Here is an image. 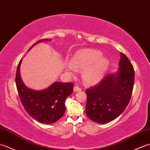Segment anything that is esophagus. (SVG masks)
<instances>
[{
    "instance_id": "esophagus-1",
    "label": "esophagus",
    "mask_w": 150,
    "mask_h": 150,
    "mask_svg": "<svg viewBox=\"0 0 150 150\" xmlns=\"http://www.w3.org/2000/svg\"><path fill=\"white\" fill-rule=\"evenodd\" d=\"M81 90H82L81 88L78 86H74V88H73V90H74V91H81Z\"/></svg>"
}]
</instances>
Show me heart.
Segmentation results:
<instances>
[{"mask_svg":"<svg viewBox=\"0 0 150 150\" xmlns=\"http://www.w3.org/2000/svg\"><path fill=\"white\" fill-rule=\"evenodd\" d=\"M72 63L67 66L70 72L77 71V68L84 69L83 78L89 84H95L103 78L110 66V62L103 57V53L97 50H80L73 57Z\"/></svg>","mask_w":150,"mask_h":150,"instance_id":"heart-1","label":"heart"}]
</instances>
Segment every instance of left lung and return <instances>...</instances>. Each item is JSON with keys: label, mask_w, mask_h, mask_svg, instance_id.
Segmentation results:
<instances>
[{"label": "left lung", "mask_w": 150, "mask_h": 150, "mask_svg": "<svg viewBox=\"0 0 150 150\" xmlns=\"http://www.w3.org/2000/svg\"><path fill=\"white\" fill-rule=\"evenodd\" d=\"M135 70L125 54L120 52L119 71L108 75L98 84L86 90V113L99 124L111 122L122 113L132 97Z\"/></svg>", "instance_id": "obj_1"}]
</instances>
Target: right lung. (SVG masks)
Instances as JSON below:
<instances>
[{
    "instance_id": "1",
    "label": "right lung",
    "mask_w": 150,
    "mask_h": 150,
    "mask_svg": "<svg viewBox=\"0 0 150 150\" xmlns=\"http://www.w3.org/2000/svg\"><path fill=\"white\" fill-rule=\"evenodd\" d=\"M42 40H38L31 46ZM19 61L15 76L17 89L22 106L28 113L40 123L50 124L55 123L65 112V101L73 90L71 82H55L42 91H33L28 88L22 81L20 75Z\"/></svg>"
}]
</instances>
